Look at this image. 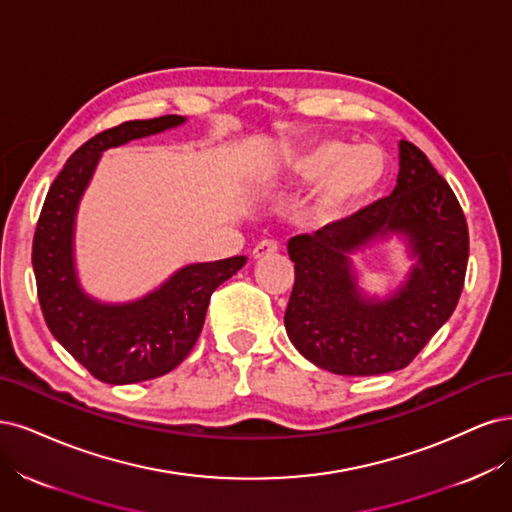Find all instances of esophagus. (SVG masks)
<instances>
[{
    "label": "esophagus",
    "mask_w": 512,
    "mask_h": 512,
    "mask_svg": "<svg viewBox=\"0 0 512 512\" xmlns=\"http://www.w3.org/2000/svg\"><path fill=\"white\" fill-rule=\"evenodd\" d=\"M278 251V242L276 240H261L255 249H253V257L261 259V257H270Z\"/></svg>",
    "instance_id": "esophagus-1"
}]
</instances>
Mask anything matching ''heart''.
I'll return each mask as SVG.
<instances>
[{
	"mask_svg": "<svg viewBox=\"0 0 512 512\" xmlns=\"http://www.w3.org/2000/svg\"><path fill=\"white\" fill-rule=\"evenodd\" d=\"M381 176L383 155L374 146H355L346 151V144L338 140H321L285 155L276 183L280 187H298L321 180L315 212L323 219H332L368 195Z\"/></svg>",
	"mask_w": 512,
	"mask_h": 512,
	"instance_id": "1",
	"label": "heart"
}]
</instances>
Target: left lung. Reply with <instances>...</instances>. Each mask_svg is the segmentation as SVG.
Listing matches in <instances>:
<instances>
[{
  "mask_svg": "<svg viewBox=\"0 0 512 512\" xmlns=\"http://www.w3.org/2000/svg\"><path fill=\"white\" fill-rule=\"evenodd\" d=\"M402 233L418 257L407 283L385 301L361 296L350 253L376 237ZM295 283L287 336L312 364L342 376L406 368L447 323L464 289L468 223L453 189L412 142H400L393 193L355 214L293 236Z\"/></svg>",
  "mask_w": 512,
  "mask_h": 512,
  "instance_id": "obj_1",
  "label": "left lung"
}]
</instances>
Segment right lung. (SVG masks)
I'll return each mask as SVG.
<instances>
[{
    "label": "right lung",
    "mask_w": 512,
    "mask_h": 512,
    "mask_svg": "<svg viewBox=\"0 0 512 512\" xmlns=\"http://www.w3.org/2000/svg\"><path fill=\"white\" fill-rule=\"evenodd\" d=\"M180 123L185 117L178 114L127 121L87 140L53 180L36 225L31 263L44 321L63 349L102 383H140L174 370L200 338L212 291L246 263L244 255L193 263L129 304H102L78 285L74 219L102 151Z\"/></svg>",
    "instance_id": "obj_1"
}]
</instances>
